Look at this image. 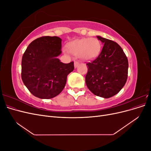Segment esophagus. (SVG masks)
Here are the masks:
<instances>
[{
	"label": "esophagus",
	"instance_id": "obj_1",
	"mask_svg": "<svg viewBox=\"0 0 151 151\" xmlns=\"http://www.w3.org/2000/svg\"><path fill=\"white\" fill-rule=\"evenodd\" d=\"M79 65V63L78 62H74V67H75V68H76L77 67H78Z\"/></svg>",
	"mask_w": 151,
	"mask_h": 151
}]
</instances>
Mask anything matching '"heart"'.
<instances>
[{
	"instance_id": "1",
	"label": "heart",
	"mask_w": 151,
	"mask_h": 151,
	"mask_svg": "<svg viewBox=\"0 0 151 151\" xmlns=\"http://www.w3.org/2000/svg\"><path fill=\"white\" fill-rule=\"evenodd\" d=\"M68 51L76 56L84 60L96 57L101 50V44L96 38H83L77 40L68 44Z\"/></svg>"
}]
</instances>
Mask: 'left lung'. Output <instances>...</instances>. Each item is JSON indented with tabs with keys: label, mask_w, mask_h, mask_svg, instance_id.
Listing matches in <instances>:
<instances>
[{
	"label": "left lung",
	"mask_w": 151,
	"mask_h": 151,
	"mask_svg": "<svg viewBox=\"0 0 151 151\" xmlns=\"http://www.w3.org/2000/svg\"><path fill=\"white\" fill-rule=\"evenodd\" d=\"M103 44L99 56L87 63L86 84L94 95L109 98L120 92L128 77L129 62L122 48L116 42L97 36Z\"/></svg>",
	"instance_id": "1"
}]
</instances>
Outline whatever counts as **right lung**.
Segmentation results:
<instances>
[{
  "instance_id": "obj_1",
  "label": "right lung",
  "mask_w": 151,
  "mask_h": 151,
  "mask_svg": "<svg viewBox=\"0 0 151 151\" xmlns=\"http://www.w3.org/2000/svg\"><path fill=\"white\" fill-rule=\"evenodd\" d=\"M62 39L43 36L33 41L22 58L21 78L30 93L40 99L57 96L64 88L67 76L74 70V62L63 63Z\"/></svg>"
}]
</instances>
